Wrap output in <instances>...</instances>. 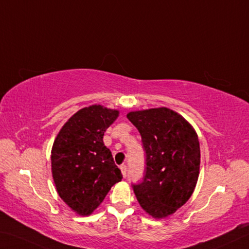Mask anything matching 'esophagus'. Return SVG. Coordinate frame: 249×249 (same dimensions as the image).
Instances as JSON below:
<instances>
[{"instance_id": "esophagus-1", "label": "esophagus", "mask_w": 249, "mask_h": 249, "mask_svg": "<svg viewBox=\"0 0 249 249\" xmlns=\"http://www.w3.org/2000/svg\"><path fill=\"white\" fill-rule=\"evenodd\" d=\"M120 169H121L122 176H124V177H125V176H127V171H128V168H127V166H125V165H121V166H120Z\"/></svg>"}]
</instances>
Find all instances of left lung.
<instances>
[{
  "label": "left lung",
  "instance_id": "obj_1",
  "mask_svg": "<svg viewBox=\"0 0 249 249\" xmlns=\"http://www.w3.org/2000/svg\"><path fill=\"white\" fill-rule=\"evenodd\" d=\"M128 119L141 134L145 173L134 195L147 214L165 219L184 206L200 172L198 136L188 121L166 107L130 111Z\"/></svg>",
  "mask_w": 249,
  "mask_h": 249
}]
</instances>
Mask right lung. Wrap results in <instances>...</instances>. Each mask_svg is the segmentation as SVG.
<instances>
[{
	"label": "right lung",
	"instance_id": "add662e5",
	"mask_svg": "<svg viewBox=\"0 0 249 249\" xmlns=\"http://www.w3.org/2000/svg\"><path fill=\"white\" fill-rule=\"evenodd\" d=\"M118 116L119 110L102 105L84 107L65 122L54 139L51 172L56 193L78 215H90L122 179L103 141Z\"/></svg>",
	"mask_w": 249,
	"mask_h": 249
}]
</instances>
